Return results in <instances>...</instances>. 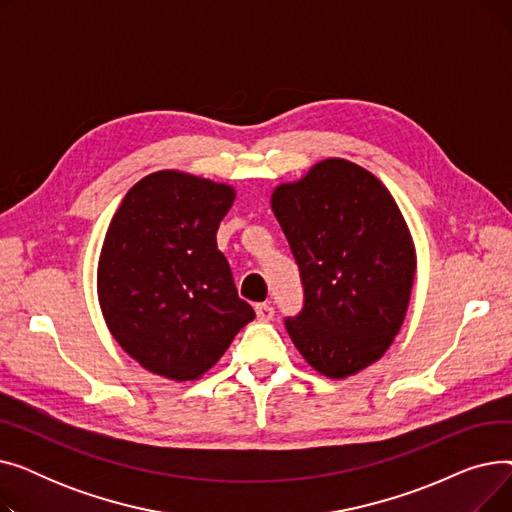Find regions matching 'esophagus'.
<instances>
[{
    "instance_id": "obj_1",
    "label": "esophagus",
    "mask_w": 512,
    "mask_h": 512,
    "mask_svg": "<svg viewBox=\"0 0 512 512\" xmlns=\"http://www.w3.org/2000/svg\"><path fill=\"white\" fill-rule=\"evenodd\" d=\"M255 313H257V319L270 321L274 317V307L270 303H259V305H255Z\"/></svg>"
}]
</instances>
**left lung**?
Wrapping results in <instances>:
<instances>
[{
    "label": "left lung",
    "instance_id": "obj_1",
    "mask_svg": "<svg viewBox=\"0 0 512 512\" xmlns=\"http://www.w3.org/2000/svg\"><path fill=\"white\" fill-rule=\"evenodd\" d=\"M272 209L303 284L286 330L307 363L346 378L378 361L405 319L415 249L388 188L346 159L282 184Z\"/></svg>",
    "mask_w": 512,
    "mask_h": 512
}]
</instances>
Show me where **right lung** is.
Instances as JSON below:
<instances>
[{
    "label": "right lung",
    "mask_w": 512,
    "mask_h": 512,
    "mask_svg": "<svg viewBox=\"0 0 512 512\" xmlns=\"http://www.w3.org/2000/svg\"><path fill=\"white\" fill-rule=\"evenodd\" d=\"M234 191L180 172L134 184L107 228L97 288L124 351L164 378L195 380L255 317L218 249Z\"/></svg>",
    "instance_id": "obj_1"
}]
</instances>
